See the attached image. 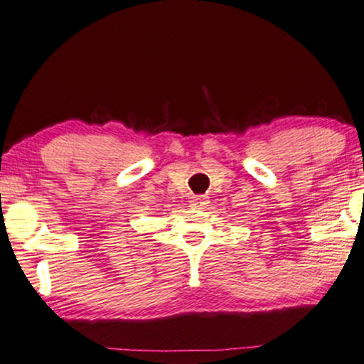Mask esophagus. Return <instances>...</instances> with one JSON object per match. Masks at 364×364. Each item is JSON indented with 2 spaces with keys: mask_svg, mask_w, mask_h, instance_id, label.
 <instances>
[{
  "mask_svg": "<svg viewBox=\"0 0 364 364\" xmlns=\"http://www.w3.org/2000/svg\"><path fill=\"white\" fill-rule=\"evenodd\" d=\"M189 204H191L193 209H203V207L207 204V200L205 198H203V196H194Z\"/></svg>",
  "mask_w": 364,
  "mask_h": 364,
  "instance_id": "1",
  "label": "esophagus"
}]
</instances>
